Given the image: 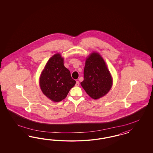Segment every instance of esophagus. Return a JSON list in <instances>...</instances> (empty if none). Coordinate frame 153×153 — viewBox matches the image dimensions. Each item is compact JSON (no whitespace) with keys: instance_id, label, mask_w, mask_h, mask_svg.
Wrapping results in <instances>:
<instances>
[{"instance_id":"34e87169","label":"esophagus","mask_w":153,"mask_h":153,"mask_svg":"<svg viewBox=\"0 0 153 153\" xmlns=\"http://www.w3.org/2000/svg\"><path fill=\"white\" fill-rule=\"evenodd\" d=\"M79 82L78 81H76V86H79Z\"/></svg>"}]
</instances>
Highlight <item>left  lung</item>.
I'll return each instance as SVG.
<instances>
[{
  "mask_svg": "<svg viewBox=\"0 0 153 153\" xmlns=\"http://www.w3.org/2000/svg\"><path fill=\"white\" fill-rule=\"evenodd\" d=\"M113 79L105 61L97 53H93L86 58L81 85L94 99L102 97L111 88Z\"/></svg>",
  "mask_w": 153,
  "mask_h": 153,
  "instance_id": "8db88e82",
  "label": "left lung"
}]
</instances>
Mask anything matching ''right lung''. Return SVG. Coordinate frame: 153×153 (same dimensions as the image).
<instances>
[{
	"mask_svg": "<svg viewBox=\"0 0 153 153\" xmlns=\"http://www.w3.org/2000/svg\"><path fill=\"white\" fill-rule=\"evenodd\" d=\"M63 58L58 53L48 61L40 77V87L43 94L54 102L62 101L76 83L70 71L63 63Z\"/></svg>",
	"mask_w": 153,
	"mask_h": 153,
	"instance_id": "right-lung-1",
	"label": "right lung"
}]
</instances>
